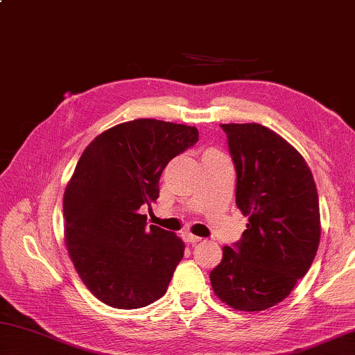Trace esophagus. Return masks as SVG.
<instances>
[{
    "mask_svg": "<svg viewBox=\"0 0 355 355\" xmlns=\"http://www.w3.org/2000/svg\"><path fill=\"white\" fill-rule=\"evenodd\" d=\"M183 239H184L186 242H189V243H197V242L202 241V237L194 236L192 233H184V234H183Z\"/></svg>",
    "mask_w": 355,
    "mask_h": 355,
    "instance_id": "1",
    "label": "esophagus"
}]
</instances>
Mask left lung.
I'll return each instance as SVG.
<instances>
[{
	"mask_svg": "<svg viewBox=\"0 0 355 355\" xmlns=\"http://www.w3.org/2000/svg\"><path fill=\"white\" fill-rule=\"evenodd\" d=\"M220 127L236 166V205L248 223L234 248L223 247L211 286L230 307L266 311L287 298L317 254V186L301 153L268 127Z\"/></svg>",
	"mask_w": 355,
	"mask_h": 355,
	"instance_id": "obj_1",
	"label": "left lung"
}]
</instances>
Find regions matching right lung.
I'll use <instances>...</instances> for the list:
<instances>
[{"label":"right lung","instance_id":"right-lung-1","mask_svg":"<svg viewBox=\"0 0 355 355\" xmlns=\"http://www.w3.org/2000/svg\"><path fill=\"white\" fill-rule=\"evenodd\" d=\"M198 141L196 127L135 119L98 135L83 150L63 194L65 243L96 298L139 309L166 293L184 242L139 214L155 202L172 158Z\"/></svg>","mask_w":355,"mask_h":355}]
</instances>
